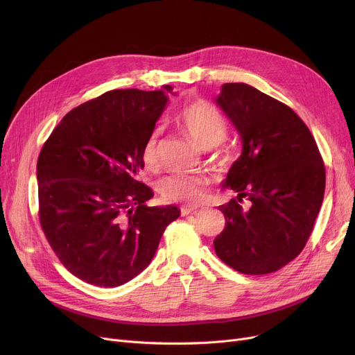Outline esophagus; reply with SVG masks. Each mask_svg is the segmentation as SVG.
Wrapping results in <instances>:
<instances>
[{
    "label": "esophagus",
    "mask_w": 355,
    "mask_h": 355,
    "mask_svg": "<svg viewBox=\"0 0 355 355\" xmlns=\"http://www.w3.org/2000/svg\"><path fill=\"white\" fill-rule=\"evenodd\" d=\"M197 207H187V206H184V207H181V216H189V214H194V213H197Z\"/></svg>",
    "instance_id": "obj_1"
}]
</instances>
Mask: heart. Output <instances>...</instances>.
Returning a JSON list of instances; mask_svg holds the SVG:
<instances>
[{
	"mask_svg": "<svg viewBox=\"0 0 355 355\" xmlns=\"http://www.w3.org/2000/svg\"><path fill=\"white\" fill-rule=\"evenodd\" d=\"M177 125L204 149L216 146L226 135V122L220 112L202 101L184 106L177 115ZM141 159L149 171H155L159 166L157 132L145 139L141 148ZM207 185L209 181L201 175H171L161 182L159 191L165 201L194 206L206 198Z\"/></svg>",
	"mask_w": 355,
	"mask_h": 355,
	"instance_id": "1",
	"label": "heart"
}]
</instances>
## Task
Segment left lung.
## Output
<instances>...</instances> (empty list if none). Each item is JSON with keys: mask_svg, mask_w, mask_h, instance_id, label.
Returning <instances> with one entry per match:
<instances>
[{"mask_svg": "<svg viewBox=\"0 0 355 355\" xmlns=\"http://www.w3.org/2000/svg\"><path fill=\"white\" fill-rule=\"evenodd\" d=\"M216 102L243 142L223 185L237 197L218 207L226 227L213 241L216 254L240 273L276 272L313 230L325 191L322 157L304 121L256 87L226 83Z\"/></svg>", "mask_w": 355, "mask_h": 355, "instance_id": "8db88e82", "label": "left lung"}]
</instances>
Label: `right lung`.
Returning a JSON list of instances; mask_svg holds the SVG:
<instances>
[{
  "label": "right lung",
  "mask_w": 355,
  "mask_h": 355,
  "mask_svg": "<svg viewBox=\"0 0 355 355\" xmlns=\"http://www.w3.org/2000/svg\"><path fill=\"white\" fill-rule=\"evenodd\" d=\"M164 90L118 89L71 109L37 161L39 217L63 266L86 284L114 288L139 275L157 252L175 206L148 207L138 180L141 148L166 105Z\"/></svg>",
  "instance_id": "right-lung-1"
}]
</instances>
